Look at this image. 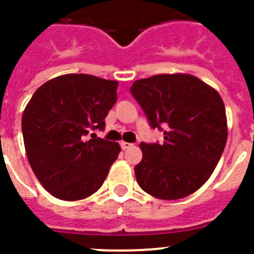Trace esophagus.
Instances as JSON below:
<instances>
[{
	"label": "esophagus",
	"mask_w": 254,
	"mask_h": 254,
	"mask_svg": "<svg viewBox=\"0 0 254 254\" xmlns=\"http://www.w3.org/2000/svg\"><path fill=\"white\" fill-rule=\"evenodd\" d=\"M121 147H122L123 150H127V149H129V147H132V143L126 142V141H122V142H121Z\"/></svg>",
	"instance_id": "34e87169"
}]
</instances>
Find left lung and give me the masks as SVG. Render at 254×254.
Segmentation results:
<instances>
[{
  "instance_id": "left-lung-1",
  "label": "left lung",
  "mask_w": 254,
  "mask_h": 254,
  "mask_svg": "<svg viewBox=\"0 0 254 254\" xmlns=\"http://www.w3.org/2000/svg\"><path fill=\"white\" fill-rule=\"evenodd\" d=\"M131 93L164 142H141L137 183L160 199H179L210 178L228 140L225 105L220 94L190 73H161L134 81Z\"/></svg>"
}]
</instances>
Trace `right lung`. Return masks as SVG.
<instances>
[{"label":"right lung","mask_w":254,"mask_h":254,"mask_svg":"<svg viewBox=\"0 0 254 254\" xmlns=\"http://www.w3.org/2000/svg\"><path fill=\"white\" fill-rule=\"evenodd\" d=\"M117 87L114 80L67 73L44 82L26 104L21 118L26 156L56 198L77 201L95 193L118 158V142L86 138L90 128H104Z\"/></svg>","instance_id":"right-lung-1"}]
</instances>
